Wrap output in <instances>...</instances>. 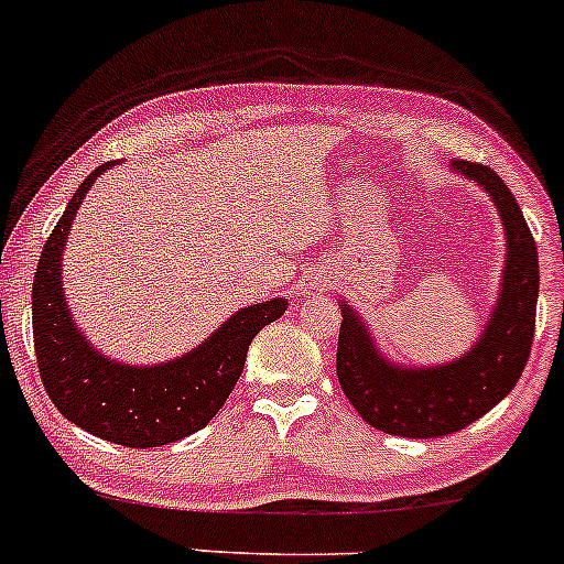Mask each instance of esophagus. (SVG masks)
Here are the masks:
<instances>
[{
    "label": "esophagus",
    "mask_w": 564,
    "mask_h": 564,
    "mask_svg": "<svg viewBox=\"0 0 564 564\" xmlns=\"http://www.w3.org/2000/svg\"><path fill=\"white\" fill-rule=\"evenodd\" d=\"M319 288H322V282H319V284H316V290H319Z\"/></svg>",
    "instance_id": "esophagus-1"
}]
</instances>
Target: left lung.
Segmentation results:
<instances>
[{
  "label": "left lung",
  "mask_w": 564,
  "mask_h": 564,
  "mask_svg": "<svg viewBox=\"0 0 564 564\" xmlns=\"http://www.w3.org/2000/svg\"><path fill=\"white\" fill-rule=\"evenodd\" d=\"M453 173L477 183L503 224L506 261L496 306L469 351L453 362L404 365L378 349L367 322L340 301L338 381L362 419L383 434L445 436L460 432L514 389L528 365L535 333L538 250L514 194L496 170L477 162H453Z\"/></svg>",
  "instance_id": "obj_1"
}]
</instances>
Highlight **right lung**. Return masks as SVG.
<instances>
[{
    "instance_id": "add662e5",
    "label": "right lung",
    "mask_w": 564,
    "mask_h": 564,
    "mask_svg": "<svg viewBox=\"0 0 564 564\" xmlns=\"http://www.w3.org/2000/svg\"><path fill=\"white\" fill-rule=\"evenodd\" d=\"M113 164L82 181L44 242L31 288L34 349L44 391L74 426L113 445L160 447L215 419L242 376L252 338L288 312V301L239 308L197 349L160 365H128L95 349L63 295V250L87 192Z\"/></svg>"
}]
</instances>
